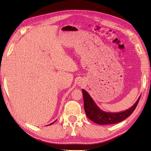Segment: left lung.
I'll list each match as a JSON object with an SVG mask.
<instances>
[{"mask_svg": "<svg viewBox=\"0 0 151 151\" xmlns=\"http://www.w3.org/2000/svg\"><path fill=\"white\" fill-rule=\"evenodd\" d=\"M82 91L86 115L89 120L99 125L115 124L124 120L135 110L140 98V96L133 106L125 111L119 113H109L105 112L100 109L93 101V98L90 96L89 93L84 89H82Z\"/></svg>", "mask_w": 151, "mask_h": 151, "instance_id": "8db88e82", "label": "left lung"}]
</instances>
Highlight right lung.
I'll list each match as a JSON object with an SVG mask.
<instances>
[{
  "label": "right lung",
  "mask_w": 151,
  "mask_h": 151,
  "mask_svg": "<svg viewBox=\"0 0 151 151\" xmlns=\"http://www.w3.org/2000/svg\"><path fill=\"white\" fill-rule=\"evenodd\" d=\"M55 122H56V121H55V122H53V123H50V124H49L48 125H52V124H53V123H55Z\"/></svg>",
  "instance_id": "add662e5"
}]
</instances>
